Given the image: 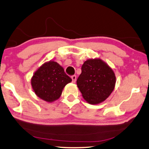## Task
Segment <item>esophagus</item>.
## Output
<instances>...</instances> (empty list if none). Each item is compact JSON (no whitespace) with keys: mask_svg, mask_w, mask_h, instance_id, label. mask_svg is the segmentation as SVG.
Listing matches in <instances>:
<instances>
[{"mask_svg":"<svg viewBox=\"0 0 149 149\" xmlns=\"http://www.w3.org/2000/svg\"><path fill=\"white\" fill-rule=\"evenodd\" d=\"M71 78H72V82L73 83H75V81H76V79H77L76 75H72Z\"/></svg>","mask_w":149,"mask_h":149,"instance_id":"obj_1","label":"esophagus"}]
</instances>
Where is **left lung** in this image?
<instances>
[{
  "mask_svg": "<svg viewBox=\"0 0 149 149\" xmlns=\"http://www.w3.org/2000/svg\"><path fill=\"white\" fill-rule=\"evenodd\" d=\"M116 82L113 70L102 60L96 58L84 62L77 85L85 100L91 104H98L110 95Z\"/></svg>",
  "mask_w": 149,
  "mask_h": 149,
  "instance_id": "obj_1",
  "label": "left lung"
}]
</instances>
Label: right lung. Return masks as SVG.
Here are the masks:
<instances>
[{
    "label": "right lung",
    "mask_w": 149,
    "mask_h": 149,
    "mask_svg": "<svg viewBox=\"0 0 149 149\" xmlns=\"http://www.w3.org/2000/svg\"><path fill=\"white\" fill-rule=\"evenodd\" d=\"M72 79L65 74L58 63L50 60L45 62L33 75L31 85L35 95L47 102L59 99L62 91Z\"/></svg>",
    "instance_id": "obj_1"
}]
</instances>
